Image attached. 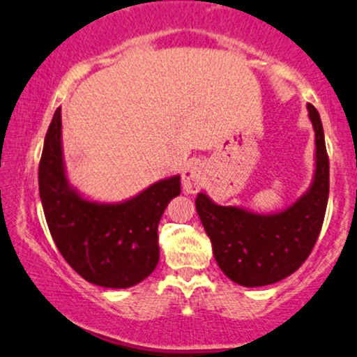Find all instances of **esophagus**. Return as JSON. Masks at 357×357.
<instances>
[{
    "instance_id": "obj_1",
    "label": "esophagus",
    "mask_w": 357,
    "mask_h": 357,
    "mask_svg": "<svg viewBox=\"0 0 357 357\" xmlns=\"http://www.w3.org/2000/svg\"><path fill=\"white\" fill-rule=\"evenodd\" d=\"M181 181H183L184 192H188V195H195V192L201 190V186H203L204 183L203 167L197 165L188 166L186 169L183 171Z\"/></svg>"
}]
</instances>
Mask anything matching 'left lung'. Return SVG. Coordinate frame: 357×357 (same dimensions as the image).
Segmentation results:
<instances>
[{"mask_svg":"<svg viewBox=\"0 0 357 357\" xmlns=\"http://www.w3.org/2000/svg\"><path fill=\"white\" fill-rule=\"evenodd\" d=\"M307 109L316 131V173L311 190L298 203L279 214L261 216L214 204L203 192L196 197V211L211 239L214 259L241 286H268L291 276L319 238L329 197V158L319 113L312 105Z\"/></svg>","mask_w":357,"mask_h":357,"instance_id":"1","label":"left lung"}]
</instances>
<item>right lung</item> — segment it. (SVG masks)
Instances as JSON below:
<instances>
[{
  "label": "right lung",
  "instance_id": "obj_1",
  "mask_svg": "<svg viewBox=\"0 0 357 357\" xmlns=\"http://www.w3.org/2000/svg\"><path fill=\"white\" fill-rule=\"evenodd\" d=\"M50 233L68 264L88 282L131 287L160 261L158 225L167 203L181 192L179 176L165 179L121 204H98L70 190L61 154V109L45 137L38 169Z\"/></svg>",
  "mask_w": 357,
  "mask_h": 357
}]
</instances>
